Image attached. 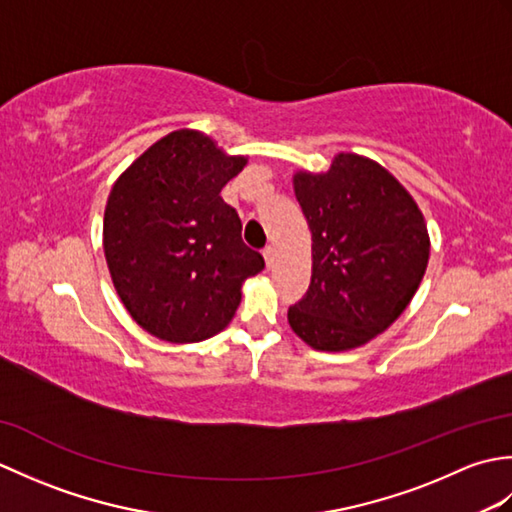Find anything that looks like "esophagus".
Returning <instances> with one entry per match:
<instances>
[{
    "label": "esophagus",
    "mask_w": 512,
    "mask_h": 512,
    "mask_svg": "<svg viewBox=\"0 0 512 512\" xmlns=\"http://www.w3.org/2000/svg\"><path fill=\"white\" fill-rule=\"evenodd\" d=\"M264 259H266V266L273 268V262H275V248L273 246L264 248Z\"/></svg>",
    "instance_id": "34e87169"
}]
</instances>
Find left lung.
Returning a JSON list of instances; mask_svg holds the SVG:
<instances>
[{"label":"left lung","mask_w":512,"mask_h":512,"mask_svg":"<svg viewBox=\"0 0 512 512\" xmlns=\"http://www.w3.org/2000/svg\"><path fill=\"white\" fill-rule=\"evenodd\" d=\"M312 231V279L288 310L314 350H352L407 308L429 262L427 224L411 195L376 162L339 154L328 173H297Z\"/></svg>","instance_id":"8db88e82"}]
</instances>
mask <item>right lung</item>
<instances>
[{"label":"right lung","instance_id":"obj_1","mask_svg":"<svg viewBox=\"0 0 512 512\" xmlns=\"http://www.w3.org/2000/svg\"><path fill=\"white\" fill-rule=\"evenodd\" d=\"M244 162L180 129L114 184L103 222L107 266L134 321L162 341L195 343L224 330L244 279L264 270L220 195Z\"/></svg>","mask_w":512,"mask_h":512}]
</instances>
